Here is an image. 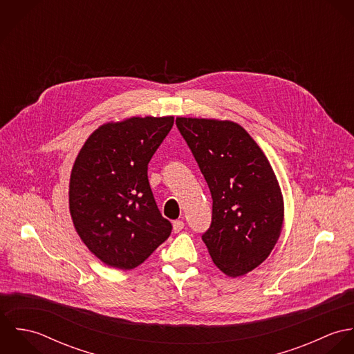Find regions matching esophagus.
Segmentation results:
<instances>
[{"instance_id": "34e87169", "label": "esophagus", "mask_w": 354, "mask_h": 354, "mask_svg": "<svg viewBox=\"0 0 354 354\" xmlns=\"http://www.w3.org/2000/svg\"><path fill=\"white\" fill-rule=\"evenodd\" d=\"M184 229V222L183 221H174L173 222V230H174V233H180L181 230Z\"/></svg>"}]
</instances>
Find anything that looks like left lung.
<instances>
[{
    "label": "left lung",
    "instance_id": "8db88e82",
    "mask_svg": "<svg viewBox=\"0 0 354 354\" xmlns=\"http://www.w3.org/2000/svg\"><path fill=\"white\" fill-rule=\"evenodd\" d=\"M212 198L202 240L215 266L244 275L274 250L283 223V198L274 170L250 133L233 121L176 118Z\"/></svg>",
    "mask_w": 354,
    "mask_h": 354
}]
</instances>
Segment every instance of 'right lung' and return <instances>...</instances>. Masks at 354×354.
I'll list each match as a JSON object with an SVG mask.
<instances>
[{"instance_id":"1","label":"right lung","mask_w":354,"mask_h":354,"mask_svg":"<svg viewBox=\"0 0 354 354\" xmlns=\"http://www.w3.org/2000/svg\"><path fill=\"white\" fill-rule=\"evenodd\" d=\"M174 117H132L91 133L71 173L69 211L87 248L110 267L132 270L171 233L149 183V162Z\"/></svg>"}]
</instances>
